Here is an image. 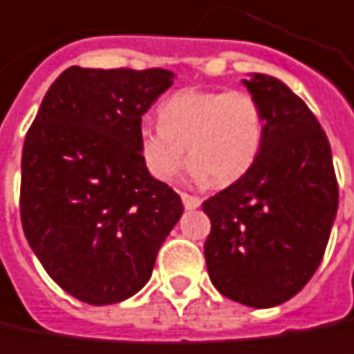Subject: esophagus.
I'll return each mask as SVG.
<instances>
[{
    "instance_id": "obj_1",
    "label": "esophagus",
    "mask_w": 354,
    "mask_h": 354,
    "mask_svg": "<svg viewBox=\"0 0 354 354\" xmlns=\"http://www.w3.org/2000/svg\"><path fill=\"white\" fill-rule=\"evenodd\" d=\"M181 201H183L185 209H196V207L201 205V199L194 198V196H189V194H181Z\"/></svg>"
}]
</instances>
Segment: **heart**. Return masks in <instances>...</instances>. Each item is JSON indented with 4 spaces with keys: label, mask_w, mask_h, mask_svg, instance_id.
<instances>
[{
    "label": "heart",
    "mask_w": 354,
    "mask_h": 354,
    "mask_svg": "<svg viewBox=\"0 0 354 354\" xmlns=\"http://www.w3.org/2000/svg\"><path fill=\"white\" fill-rule=\"evenodd\" d=\"M160 126L138 130V155L156 181H173L185 162L196 183L228 185L261 153L265 120L248 91L183 89L158 108Z\"/></svg>",
    "instance_id": "b5f03b06"
}]
</instances>
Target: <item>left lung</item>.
Instances as JSON below:
<instances>
[{"label": "left lung", "instance_id": "1", "mask_svg": "<svg viewBox=\"0 0 354 354\" xmlns=\"http://www.w3.org/2000/svg\"><path fill=\"white\" fill-rule=\"evenodd\" d=\"M265 120L254 165L203 201L214 288L250 308L291 299L316 273L338 209L328 138L310 108L271 75L243 79Z\"/></svg>", "mask_w": 354, "mask_h": 354}]
</instances>
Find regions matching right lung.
Returning a JSON list of instances; mask_svg holds the SVG:
<instances>
[{"label":"right lung","mask_w":354,"mask_h":354,"mask_svg":"<svg viewBox=\"0 0 354 354\" xmlns=\"http://www.w3.org/2000/svg\"><path fill=\"white\" fill-rule=\"evenodd\" d=\"M173 81L165 68L71 66L26 134L24 234L46 273L85 304H118L145 288L183 214L138 155L142 115Z\"/></svg>","instance_id":"obj_1"}]
</instances>
